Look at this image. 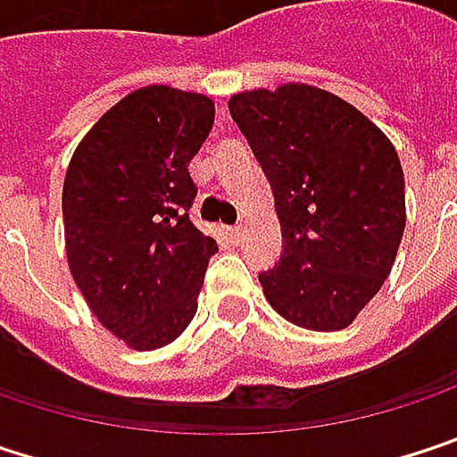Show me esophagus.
<instances>
[{
	"label": "esophagus",
	"mask_w": 457,
	"mask_h": 457,
	"mask_svg": "<svg viewBox=\"0 0 457 457\" xmlns=\"http://www.w3.org/2000/svg\"><path fill=\"white\" fill-rule=\"evenodd\" d=\"M228 235L232 237V240H240V237H243V228H240V225H235V228H228Z\"/></svg>",
	"instance_id": "1"
}]
</instances>
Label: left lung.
<instances>
[{
	"label": "left lung",
	"instance_id": "obj_1",
	"mask_svg": "<svg viewBox=\"0 0 457 457\" xmlns=\"http://www.w3.org/2000/svg\"><path fill=\"white\" fill-rule=\"evenodd\" d=\"M232 121L264 169L283 256L259 275L270 307L307 330H341L381 291L405 232L400 155L368 116L312 84L245 89Z\"/></svg>",
	"mask_w": 457,
	"mask_h": 457
}]
</instances>
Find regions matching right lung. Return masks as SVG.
Listing matches in <instances>:
<instances>
[{"label": "right lung", "mask_w": 457, "mask_h": 457, "mask_svg": "<svg viewBox=\"0 0 457 457\" xmlns=\"http://www.w3.org/2000/svg\"><path fill=\"white\" fill-rule=\"evenodd\" d=\"M214 127L209 95L150 84L76 145L62 182L65 256L92 315L129 349L190 325L217 240L190 222V161Z\"/></svg>", "instance_id": "obj_1"}]
</instances>
